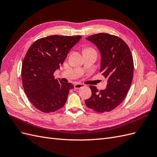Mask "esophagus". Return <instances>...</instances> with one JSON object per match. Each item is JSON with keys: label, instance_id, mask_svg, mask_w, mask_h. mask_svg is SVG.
Masks as SVG:
<instances>
[{"label": "esophagus", "instance_id": "obj_1", "mask_svg": "<svg viewBox=\"0 0 157 157\" xmlns=\"http://www.w3.org/2000/svg\"><path fill=\"white\" fill-rule=\"evenodd\" d=\"M85 86L84 84H82V83H75L74 85V88L75 89H79V88H82L83 87Z\"/></svg>", "mask_w": 157, "mask_h": 157}]
</instances>
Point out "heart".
<instances>
[{"instance_id":"heart-1","label":"heart","mask_w":157,"mask_h":157,"mask_svg":"<svg viewBox=\"0 0 157 157\" xmlns=\"http://www.w3.org/2000/svg\"><path fill=\"white\" fill-rule=\"evenodd\" d=\"M95 51V50H94V49L92 48H87L85 49L84 52H85V51Z\"/></svg>"}]
</instances>
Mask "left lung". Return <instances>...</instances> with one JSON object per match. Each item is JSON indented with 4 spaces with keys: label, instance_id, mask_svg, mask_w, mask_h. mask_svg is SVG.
Instances as JSON below:
<instances>
[{
    "label": "left lung",
    "instance_id": "1",
    "mask_svg": "<svg viewBox=\"0 0 157 157\" xmlns=\"http://www.w3.org/2000/svg\"><path fill=\"white\" fill-rule=\"evenodd\" d=\"M86 39L101 52L100 71L108 83L105 90L89 86L92 94L85 102L97 113L110 112L124 101L132 85L134 66L130 49L122 39L109 33H97Z\"/></svg>",
    "mask_w": 157,
    "mask_h": 157
}]
</instances>
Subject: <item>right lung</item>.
I'll list each match as a JSON object with an SVG mask.
<instances>
[{
    "mask_svg": "<svg viewBox=\"0 0 157 157\" xmlns=\"http://www.w3.org/2000/svg\"><path fill=\"white\" fill-rule=\"evenodd\" d=\"M81 38L51 35L37 39L29 48L21 66L22 84L31 103L39 110L53 113L65 105L74 86L55 78L54 73Z\"/></svg>",
    "mask_w": 157,
    "mask_h": 157,
    "instance_id": "obj_1",
    "label": "right lung"
}]
</instances>
